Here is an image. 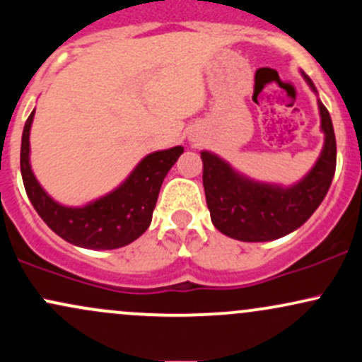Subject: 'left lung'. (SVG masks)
<instances>
[{"label":"left lung","instance_id":"1","mask_svg":"<svg viewBox=\"0 0 362 362\" xmlns=\"http://www.w3.org/2000/svg\"><path fill=\"white\" fill-rule=\"evenodd\" d=\"M316 93L311 78L303 74ZM325 148L316 165L299 184L284 189L259 184L233 172L216 154L202 151V185L213 225L225 235L244 242L275 240L309 220L327 196L337 166V142L332 118L321 101Z\"/></svg>","mask_w":362,"mask_h":362}]
</instances>
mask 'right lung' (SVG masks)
Returning a JSON list of instances; mask_svg holds the SVG:
<instances>
[{
    "label": "right lung",
    "instance_id": "add662e5",
    "mask_svg": "<svg viewBox=\"0 0 362 362\" xmlns=\"http://www.w3.org/2000/svg\"><path fill=\"white\" fill-rule=\"evenodd\" d=\"M33 118L34 111L23 127L20 170L27 196L45 223L70 244L96 251L118 249L139 239L151 225L163 180L184 148L177 146L148 154L120 187L108 196L84 208H66L47 196L30 170L29 134Z\"/></svg>",
    "mask_w": 362,
    "mask_h": 362
}]
</instances>
